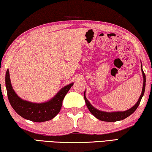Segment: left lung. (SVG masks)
<instances>
[{"label":"left lung","mask_w":152,"mask_h":152,"mask_svg":"<svg viewBox=\"0 0 152 152\" xmlns=\"http://www.w3.org/2000/svg\"><path fill=\"white\" fill-rule=\"evenodd\" d=\"M141 71H142L143 77V85L142 91H141V94L140 97H139L138 101L137 102V103L132 107V108H131L130 109H129V110L126 111L113 112V113H108V112L99 110L96 108H94V107L91 105L90 103H89V102L88 100V99H87L86 97V95H85L86 91H85V92H84V95H83L84 99H85L87 107H88V108L89 109V112H90V113L92 114L96 118L99 119V120L102 121H106V122H116V121L123 120V119L127 118L128 116L131 115V114H132L136 110V109L137 108L139 104H140V102L143 96L144 92H145V75L144 73V72L142 69V64H141Z\"/></svg>","instance_id":"obj_1"}]
</instances>
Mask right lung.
I'll use <instances>...</instances> for the list:
<instances>
[{"instance_id": "add662e5", "label": "right lung", "mask_w": 152, "mask_h": 152, "mask_svg": "<svg viewBox=\"0 0 152 152\" xmlns=\"http://www.w3.org/2000/svg\"><path fill=\"white\" fill-rule=\"evenodd\" d=\"M5 84L9 102L14 110L27 120L42 123L51 120L58 114L64 96L73 86V83L64 86L54 98L44 103H33L19 98L11 86L9 69L6 72Z\"/></svg>"}]
</instances>
